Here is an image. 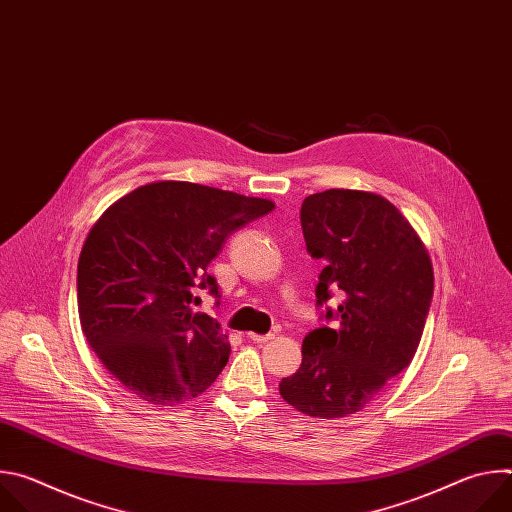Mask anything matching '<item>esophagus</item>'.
<instances>
[{
    "instance_id": "esophagus-1",
    "label": "esophagus",
    "mask_w": 512,
    "mask_h": 512,
    "mask_svg": "<svg viewBox=\"0 0 512 512\" xmlns=\"http://www.w3.org/2000/svg\"><path fill=\"white\" fill-rule=\"evenodd\" d=\"M247 338H249V340H253V342L263 344V342L273 340V338H275V334H273V332H269V334H255V332H249V334H247Z\"/></svg>"
}]
</instances>
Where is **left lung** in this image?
Returning a JSON list of instances; mask_svg holds the SVG:
<instances>
[{
	"label": "left lung",
	"mask_w": 512,
	"mask_h": 512,
	"mask_svg": "<svg viewBox=\"0 0 512 512\" xmlns=\"http://www.w3.org/2000/svg\"><path fill=\"white\" fill-rule=\"evenodd\" d=\"M308 253L324 261L316 306L324 324L302 344L300 369L281 379L298 411L334 419L360 411L415 356L433 298L429 255L383 196L332 188L302 204ZM341 304L332 309L334 294Z\"/></svg>",
	"instance_id": "8db88e82"
}]
</instances>
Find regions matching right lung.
Listing matches in <instances>:
<instances>
[{"label":"right lung","instance_id":"obj_1","mask_svg":"<svg viewBox=\"0 0 512 512\" xmlns=\"http://www.w3.org/2000/svg\"><path fill=\"white\" fill-rule=\"evenodd\" d=\"M273 208L265 198L168 180L135 188L99 218L79 259V318L105 369L133 395L176 405L221 375L231 346L221 324L192 310L196 291L218 306L210 261Z\"/></svg>","mask_w":512,"mask_h":512}]
</instances>
